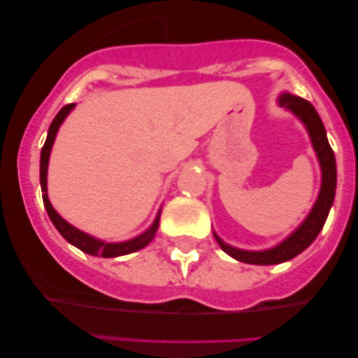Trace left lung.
<instances>
[{"label": "left lung", "instance_id": "obj_1", "mask_svg": "<svg viewBox=\"0 0 358 358\" xmlns=\"http://www.w3.org/2000/svg\"><path fill=\"white\" fill-rule=\"evenodd\" d=\"M278 104L285 107L287 110L293 112V114L305 124L308 134H310L313 148H315L317 159H320L322 182L316 203L313 205L311 212L306 217L305 222H303L285 241L277 244L275 248L266 249V251H243V249L233 248L229 246V244L223 243L222 239L213 233L215 239H217L220 248H222L224 252L229 254V256L234 257L239 262L256 264V266H272V264L290 261V259L305 251V249L315 241L322 227H324L326 218L327 215H329V210L332 207L336 195V158L334 151H332L329 141H327L326 130L321 122V117L317 115L316 109L310 104V102L303 99V97L293 96L290 92H283V94H280V97H278Z\"/></svg>", "mask_w": 358, "mask_h": 358}]
</instances>
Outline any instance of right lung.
<instances>
[{
  "instance_id": "right-lung-1",
  "label": "right lung",
  "mask_w": 358,
  "mask_h": 358,
  "mask_svg": "<svg viewBox=\"0 0 358 358\" xmlns=\"http://www.w3.org/2000/svg\"><path fill=\"white\" fill-rule=\"evenodd\" d=\"M75 106L76 104H66L60 112H58V114L55 115V119H53V122L50 124V129H48V135H47L45 143H43V146H42V153H41V187H42L43 205H45L48 217H50L52 223L55 224L58 233H60L68 243L73 244V246H76L78 249H81L83 252L91 254V256L119 257V256H125V254L138 251V249L145 248L146 244H148L151 239L155 238L156 231H158L161 210L158 212V215H156L153 224H151V227L146 229L145 233H141L140 236L130 239V241H124V243H104V241H101V239H96V238L90 236V234L80 231V229L68 223L66 220H63L60 215L55 212V208L52 207L50 200H48V195H47L48 158H50V151H52L53 141H55L58 129H60L63 120L66 119V115L70 114Z\"/></svg>"
}]
</instances>
